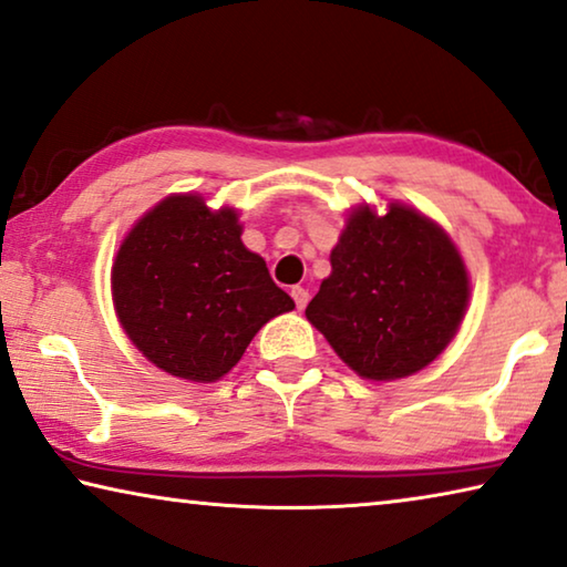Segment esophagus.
Here are the masks:
<instances>
[{"label":"esophagus","mask_w":567,"mask_h":567,"mask_svg":"<svg viewBox=\"0 0 567 567\" xmlns=\"http://www.w3.org/2000/svg\"><path fill=\"white\" fill-rule=\"evenodd\" d=\"M292 300L298 305V310H305V305L310 300V292L305 287H292Z\"/></svg>","instance_id":"34e87169"}]
</instances>
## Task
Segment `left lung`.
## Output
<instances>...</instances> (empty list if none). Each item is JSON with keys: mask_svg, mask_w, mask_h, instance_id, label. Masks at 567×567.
Wrapping results in <instances>:
<instances>
[{"mask_svg": "<svg viewBox=\"0 0 567 567\" xmlns=\"http://www.w3.org/2000/svg\"><path fill=\"white\" fill-rule=\"evenodd\" d=\"M332 272L305 316L368 381L413 375L444 353L470 302V275L446 231L406 204L348 214Z\"/></svg>", "mask_w": 567, "mask_h": 567, "instance_id": "8db88e82", "label": "left lung"}]
</instances>
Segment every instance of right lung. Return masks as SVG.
Returning a JSON list of instances; mask_svg holds the SVG:
<instances>
[{
    "instance_id": "add662e5",
    "label": "right lung",
    "mask_w": 567,
    "mask_h": 567,
    "mask_svg": "<svg viewBox=\"0 0 567 567\" xmlns=\"http://www.w3.org/2000/svg\"><path fill=\"white\" fill-rule=\"evenodd\" d=\"M125 336L161 371L219 381L257 330L295 302L265 259L241 245L239 214L199 194H171L125 235L111 272Z\"/></svg>"
}]
</instances>
